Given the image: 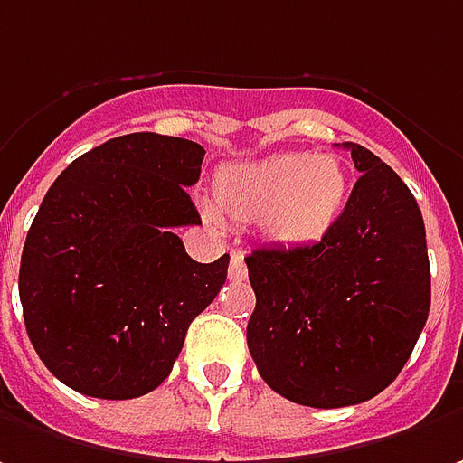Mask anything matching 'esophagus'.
I'll list each match as a JSON object with an SVG mask.
<instances>
[{
  "mask_svg": "<svg viewBox=\"0 0 463 463\" xmlns=\"http://www.w3.org/2000/svg\"><path fill=\"white\" fill-rule=\"evenodd\" d=\"M228 277H231V281H243L248 277L246 261H243L241 253H232L231 256V271H228Z\"/></svg>",
  "mask_w": 463,
  "mask_h": 463,
  "instance_id": "esophagus-1",
  "label": "esophagus"
}]
</instances>
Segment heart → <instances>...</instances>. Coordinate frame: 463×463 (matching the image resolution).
<instances>
[{
	"label": "heart",
	"mask_w": 463,
	"mask_h": 463,
	"mask_svg": "<svg viewBox=\"0 0 463 463\" xmlns=\"http://www.w3.org/2000/svg\"><path fill=\"white\" fill-rule=\"evenodd\" d=\"M217 213L232 222H259L263 238L281 248L320 243L341 222L351 182L341 158L284 151L231 164L213 182ZM210 220L217 222L215 213Z\"/></svg>",
	"instance_id": "heart-1"
}]
</instances>
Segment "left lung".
Masks as SVG:
<instances>
[{"label": "left lung", "mask_w": 463, "mask_h": 463, "mask_svg": "<svg viewBox=\"0 0 463 463\" xmlns=\"http://www.w3.org/2000/svg\"><path fill=\"white\" fill-rule=\"evenodd\" d=\"M359 182L335 231L307 248L246 256L256 310L248 351L261 379L307 407L359 405L387 390L430 310L425 225L407 184L359 143Z\"/></svg>", "instance_id": "obj_1"}]
</instances>
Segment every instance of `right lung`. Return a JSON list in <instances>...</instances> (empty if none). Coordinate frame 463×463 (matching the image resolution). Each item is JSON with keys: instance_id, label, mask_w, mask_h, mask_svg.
<instances>
[{"instance_id": "1", "label": "right lung", "mask_w": 463, "mask_h": 463, "mask_svg": "<svg viewBox=\"0 0 463 463\" xmlns=\"http://www.w3.org/2000/svg\"><path fill=\"white\" fill-rule=\"evenodd\" d=\"M194 140L130 133L79 156L48 189L20 261L33 348L66 387L99 400L156 390L189 323L228 279L231 256L189 259L174 228L197 225Z\"/></svg>"}]
</instances>
